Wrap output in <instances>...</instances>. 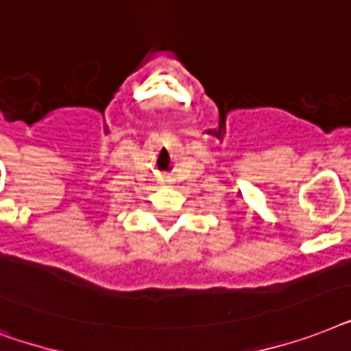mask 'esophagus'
<instances>
[{"label": "esophagus", "mask_w": 351, "mask_h": 351, "mask_svg": "<svg viewBox=\"0 0 351 351\" xmlns=\"http://www.w3.org/2000/svg\"><path fill=\"white\" fill-rule=\"evenodd\" d=\"M161 183H162V184H168V183H170V179H168V178H162V179H161Z\"/></svg>", "instance_id": "1"}]
</instances>
